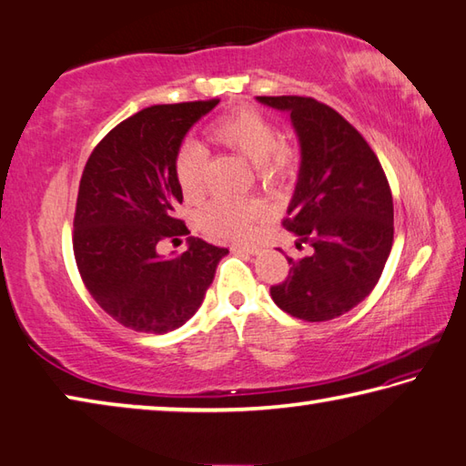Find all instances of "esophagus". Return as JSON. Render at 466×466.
I'll list each match as a JSON object with an SVG mask.
<instances>
[{"label":"esophagus","mask_w":466,"mask_h":466,"mask_svg":"<svg viewBox=\"0 0 466 466\" xmlns=\"http://www.w3.org/2000/svg\"><path fill=\"white\" fill-rule=\"evenodd\" d=\"M231 251L235 253H259V248H256V245H231Z\"/></svg>","instance_id":"1"}]
</instances>
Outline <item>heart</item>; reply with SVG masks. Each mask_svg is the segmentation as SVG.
Instances as JSON below:
<instances>
[{
    "label": "heart",
    "instance_id": "obj_1",
    "mask_svg": "<svg viewBox=\"0 0 466 466\" xmlns=\"http://www.w3.org/2000/svg\"><path fill=\"white\" fill-rule=\"evenodd\" d=\"M207 136L213 144L243 156L256 164L258 180L263 187H276L294 170L296 154L282 139L268 116L253 107H237L208 124ZM207 150L197 142H187L174 157V174L187 200H198L205 190ZM261 205L258 200L215 198L198 213V227L217 239L239 241L249 237L259 221Z\"/></svg>",
    "mask_w": 466,
    "mask_h": 466
}]
</instances>
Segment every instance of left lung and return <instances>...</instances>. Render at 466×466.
Wrapping results in <instances>:
<instances>
[{"label":"left lung","mask_w":466,"mask_h":466,"mask_svg":"<svg viewBox=\"0 0 466 466\" xmlns=\"http://www.w3.org/2000/svg\"><path fill=\"white\" fill-rule=\"evenodd\" d=\"M288 111L300 139V174L284 227L310 243L269 294L306 322L332 320L365 300L380 282L393 243L390 182L371 146L349 121L312 96H258Z\"/></svg>","instance_id":"left-lung-1"}]
</instances>
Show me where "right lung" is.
<instances>
[{
  "mask_svg": "<svg viewBox=\"0 0 466 466\" xmlns=\"http://www.w3.org/2000/svg\"><path fill=\"white\" fill-rule=\"evenodd\" d=\"M218 99L152 105L113 127L85 164L73 249L78 274L113 320L137 332L182 327L195 314L229 249L188 237L178 258L157 245L188 235L177 217L182 190L174 157L187 131Z\"/></svg>",
  "mask_w": 466,
  "mask_h": 466,
  "instance_id": "1",
  "label": "right lung"
}]
</instances>
